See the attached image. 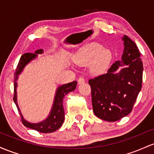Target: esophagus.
<instances>
[{"label":"esophagus","mask_w":154,"mask_h":154,"mask_svg":"<svg viewBox=\"0 0 154 154\" xmlns=\"http://www.w3.org/2000/svg\"><path fill=\"white\" fill-rule=\"evenodd\" d=\"M84 82H85V79L82 77H80L79 79H78V83H79V84H82Z\"/></svg>","instance_id":"obj_1"}]
</instances>
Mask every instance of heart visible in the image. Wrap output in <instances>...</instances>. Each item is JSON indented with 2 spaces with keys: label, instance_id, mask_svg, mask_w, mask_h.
I'll return each instance as SVG.
<instances>
[{
  "label": "heart",
  "instance_id": "1",
  "mask_svg": "<svg viewBox=\"0 0 154 154\" xmlns=\"http://www.w3.org/2000/svg\"><path fill=\"white\" fill-rule=\"evenodd\" d=\"M99 44H91L86 49L83 50L81 54L74 60L75 63L82 65L93 60L91 63V70L95 73H101L108 68L112 59V53L108 49H101Z\"/></svg>",
  "mask_w": 154,
  "mask_h": 154
}]
</instances>
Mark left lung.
<instances>
[{"instance_id": "left-lung-1", "label": "left lung", "mask_w": 154, "mask_h": 154, "mask_svg": "<svg viewBox=\"0 0 154 154\" xmlns=\"http://www.w3.org/2000/svg\"><path fill=\"white\" fill-rule=\"evenodd\" d=\"M122 39L124 46L122 60L115 62L106 74L89 81L94 114L110 122L131 113L142 88L140 53L128 36Z\"/></svg>"}]
</instances>
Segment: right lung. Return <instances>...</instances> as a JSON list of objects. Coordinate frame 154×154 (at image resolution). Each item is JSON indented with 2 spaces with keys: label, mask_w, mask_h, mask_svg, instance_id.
I'll return each mask as SVG.
<instances>
[{
  "label": "right lung",
  "mask_w": 154,
  "mask_h": 154,
  "mask_svg": "<svg viewBox=\"0 0 154 154\" xmlns=\"http://www.w3.org/2000/svg\"><path fill=\"white\" fill-rule=\"evenodd\" d=\"M44 53V49H40L36 50L34 54L32 53H25L20 58V62L17 65L16 71L14 73V102L17 105V108L20 112V116H21L22 122L26 127L32 129L34 130L38 131L39 132L42 133H51L57 130V129L63 125L65 119V110H64L63 107V98L70 91H74L76 88L77 82L74 81L71 83H68L66 84H63L58 86L57 89L56 93L54 98V102H53L52 108H51V111H50L49 116L47 118L45 119L42 122H40L38 123H31V122H27L24 119L22 116L21 110L19 108L18 103H17V79H18L19 75L23 71L24 68L28 63L31 61L34 60L38 57V54H42Z\"/></svg>",
  "instance_id": "right-lung-1"
}]
</instances>
